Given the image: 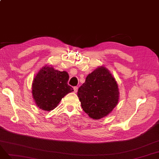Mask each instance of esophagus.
Returning <instances> with one entry per match:
<instances>
[{"label":"esophagus","mask_w":159,"mask_h":159,"mask_svg":"<svg viewBox=\"0 0 159 159\" xmlns=\"http://www.w3.org/2000/svg\"><path fill=\"white\" fill-rule=\"evenodd\" d=\"M73 90H74L75 93H76V92H77V90H78V87L77 86H74L73 87Z\"/></svg>","instance_id":"1"}]
</instances>
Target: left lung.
Listing matches in <instances>:
<instances>
[{"label":"left lung","mask_w":159,"mask_h":159,"mask_svg":"<svg viewBox=\"0 0 159 159\" xmlns=\"http://www.w3.org/2000/svg\"><path fill=\"white\" fill-rule=\"evenodd\" d=\"M77 93L83 110L94 120L110 114L119 99L117 83L107 69L102 66L86 76Z\"/></svg>","instance_id":"left-lung-1"}]
</instances>
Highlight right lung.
Listing matches in <instances>:
<instances>
[{
    "mask_svg": "<svg viewBox=\"0 0 159 159\" xmlns=\"http://www.w3.org/2000/svg\"><path fill=\"white\" fill-rule=\"evenodd\" d=\"M69 75L66 71L44 66L35 76L32 83V94L35 104L45 111L53 110L63 97L73 91L67 84Z\"/></svg>",
    "mask_w": 159,
    "mask_h": 159,
    "instance_id": "obj_1",
    "label": "right lung"
}]
</instances>
